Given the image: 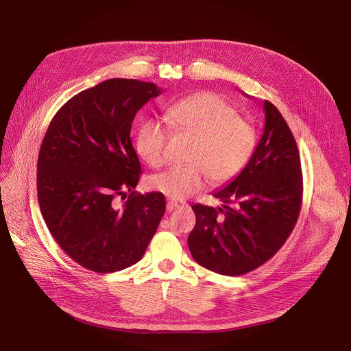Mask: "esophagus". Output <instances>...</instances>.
Wrapping results in <instances>:
<instances>
[{
    "instance_id": "esophagus-1",
    "label": "esophagus",
    "mask_w": 351,
    "mask_h": 351,
    "mask_svg": "<svg viewBox=\"0 0 351 351\" xmlns=\"http://www.w3.org/2000/svg\"><path fill=\"white\" fill-rule=\"evenodd\" d=\"M184 203L183 202H179V199H168V204H167V210L168 211H172L175 208H179V207H183Z\"/></svg>"
}]
</instances>
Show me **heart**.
<instances>
[{"label": "heart", "instance_id": "heart-1", "mask_svg": "<svg viewBox=\"0 0 351 351\" xmlns=\"http://www.w3.org/2000/svg\"><path fill=\"white\" fill-rule=\"evenodd\" d=\"M167 119L176 130L194 138L189 161L148 179L152 190L172 199H183L202 189L207 176L213 183L236 178L257 145V133L247 119L214 93H198L172 103ZM167 130L157 121H144L136 134V152L149 167L164 164Z\"/></svg>", "mask_w": 351, "mask_h": 351}]
</instances>
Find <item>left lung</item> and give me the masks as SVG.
<instances>
[{
    "instance_id": "1",
    "label": "left lung",
    "mask_w": 351,
    "mask_h": 351,
    "mask_svg": "<svg viewBox=\"0 0 351 351\" xmlns=\"http://www.w3.org/2000/svg\"><path fill=\"white\" fill-rule=\"evenodd\" d=\"M264 133L244 169L214 197L218 210L195 204L187 244L195 263L226 276L253 271L290 236L302 207L298 148L278 108L264 101Z\"/></svg>"
}]
</instances>
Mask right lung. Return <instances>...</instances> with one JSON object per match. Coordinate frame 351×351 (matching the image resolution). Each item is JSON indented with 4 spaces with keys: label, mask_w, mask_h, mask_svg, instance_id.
Here are the masks:
<instances>
[{
    "label": "right lung",
    "mask_w": 351,
    "mask_h": 351,
    "mask_svg": "<svg viewBox=\"0 0 351 351\" xmlns=\"http://www.w3.org/2000/svg\"><path fill=\"white\" fill-rule=\"evenodd\" d=\"M162 88L110 79L56 114L40 147L37 197L58 245L86 269L110 274L136 264L165 213L158 191L137 194L141 167L130 129L137 111ZM118 206L114 198L125 197Z\"/></svg>",
    "instance_id": "right-lung-1"
}]
</instances>
